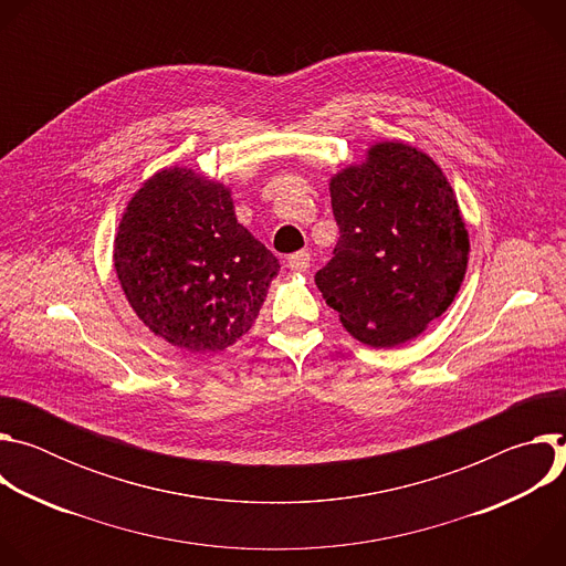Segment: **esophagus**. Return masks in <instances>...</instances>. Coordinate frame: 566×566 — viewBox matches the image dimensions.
<instances>
[{
    "instance_id": "esophagus-1",
    "label": "esophagus",
    "mask_w": 566,
    "mask_h": 566,
    "mask_svg": "<svg viewBox=\"0 0 566 566\" xmlns=\"http://www.w3.org/2000/svg\"><path fill=\"white\" fill-rule=\"evenodd\" d=\"M311 264V253L308 251H297L289 258V269L291 271H297V273H304Z\"/></svg>"
}]
</instances>
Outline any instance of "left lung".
Instances as JSON below:
<instances>
[{
	"label": "left lung",
	"mask_w": 566,
	"mask_h": 566,
	"mask_svg": "<svg viewBox=\"0 0 566 566\" xmlns=\"http://www.w3.org/2000/svg\"><path fill=\"white\" fill-rule=\"evenodd\" d=\"M329 192L340 239L315 273L319 293L369 347L417 338L468 269L470 239L443 170L408 143L382 140L334 175Z\"/></svg>",
	"instance_id": "8db88e82"
}]
</instances>
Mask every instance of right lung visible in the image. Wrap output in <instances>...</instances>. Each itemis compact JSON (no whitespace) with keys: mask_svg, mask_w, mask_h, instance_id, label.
<instances>
[{"mask_svg":"<svg viewBox=\"0 0 566 566\" xmlns=\"http://www.w3.org/2000/svg\"><path fill=\"white\" fill-rule=\"evenodd\" d=\"M114 266L143 325L190 354L223 352L260 315L277 258L237 223L230 188L166 168L129 199Z\"/></svg>","mask_w":566,"mask_h":566,"instance_id":"1","label":"right lung"}]
</instances>
